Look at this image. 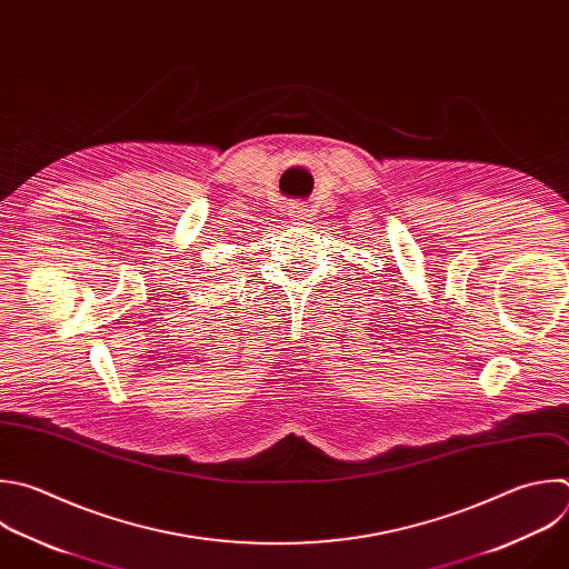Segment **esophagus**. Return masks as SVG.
<instances>
[{
    "label": "esophagus",
    "instance_id": "obj_1",
    "mask_svg": "<svg viewBox=\"0 0 569 569\" xmlns=\"http://www.w3.org/2000/svg\"><path fill=\"white\" fill-rule=\"evenodd\" d=\"M288 217H290V221L299 223V221H303V219L308 217V210H306V206H292V208L288 210Z\"/></svg>",
    "mask_w": 569,
    "mask_h": 569
}]
</instances>
